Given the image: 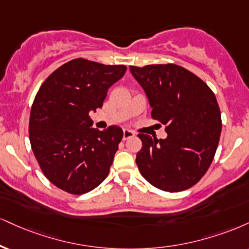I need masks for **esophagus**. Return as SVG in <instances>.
<instances>
[{
  "label": "esophagus",
  "mask_w": 249,
  "mask_h": 249,
  "mask_svg": "<svg viewBox=\"0 0 249 249\" xmlns=\"http://www.w3.org/2000/svg\"><path fill=\"white\" fill-rule=\"evenodd\" d=\"M132 137H134L133 131L127 130V128H125V130L123 131V139H124V140L130 139V138H132Z\"/></svg>",
  "instance_id": "esophagus-1"
}]
</instances>
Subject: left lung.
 <instances>
[{"mask_svg": "<svg viewBox=\"0 0 249 249\" xmlns=\"http://www.w3.org/2000/svg\"><path fill=\"white\" fill-rule=\"evenodd\" d=\"M147 95L152 118L166 125V139L145 133L136 162L146 181L178 193L199 181L213 160L221 132L219 106L203 80L178 65L130 66Z\"/></svg>", "mask_w": 249, "mask_h": 249, "instance_id": "obj_1", "label": "left lung"}]
</instances>
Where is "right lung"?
I'll list each match as a JSON object with an SVG mask.
<instances>
[{"label": "right lung", "mask_w": 249, "mask_h": 249, "mask_svg": "<svg viewBox=\"0 0 249 249\" xmlns=\"http://www.w3.org/2000/svg\"><path fill=\"white\" fill-rule=\"evenodd\" d=\"M125 71L124 65L77 58L60 66L39 88L29 138L41 172L59 189L82 195L107 178L123 130L92 128L89 112L102 107L107 89Z\"/></svg>", "instance_id": "1"}]
</instances>
